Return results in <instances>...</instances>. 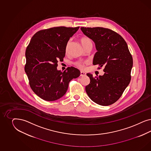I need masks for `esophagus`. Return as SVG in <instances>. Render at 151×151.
Masks as SVG:
<instances>
[{"mask_svg":"<svg viewBox=\"0 0 151 151\" xmlns=\"http://www.w3.org/2000/svg\"><path fill=\"white\" fill-rule=\"evenodd\" d=\"M86 74L85 73H84V72H82V71H81L80 72V76H85Z\"/></svg>","mask_w":151,"mask_h":151,"instance_id":"esophagus-1","label":"esophagus"}]
</instances>
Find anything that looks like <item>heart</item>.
I'll return each mask as SVG.
<instances>
[{"label":"heart","mask_w":151,"mask_h":151,"mask_svg":"<svg viewBox=\"0 0 151 151\" xmlns=\"http://www.w3.org/2000/svg\"><path fill=\"white\" fill-rule=\"evenodd\" d=\"M80 41L82 44L83 46L85 47L88 45L90 44H92V43L91 40L87 37H83L80 39ZM69 42L66 45V51H67L68 49V46H69ZM88 61H78L75 63V65L76 66H77L79 69H85V65L88 64Z\"/></svg>","instance_id":"b5f03b06"}]
</instances>
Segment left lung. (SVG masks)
Wrapping results in <instances>:
<instances>
[{
	"label": "left lung",
	"instance_id": "left-lung-1",
	"mask_svg": "<svg viewBox=\"0 0 151 151\" xmlns=\"http://www.w3.org/2000/svg\"><path fill=\"white\" fill-rule=\"evenodd\" d=\"M83 33L95 43L96 52L93 65L104 66L102 76L90 78L85 90L88 97L96 104L109 106L122 96L131 78L132 56L124 38L110 29L101 27H81Z\"/></svg>",
	"mask_w": 151,
	"mask_h": 151
}]
</instances>
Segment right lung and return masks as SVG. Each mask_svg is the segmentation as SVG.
Returning a JSON list of instances; mask_svg holds the SVG:
<instances>
[{"label":"right lung","mask_w":151,"mask_h":151,"mask_svg":"<svg viewBox=\"0 0 151 151\" xmlns=\"http://www.w3.org/2000/svg\"><path fill=\"white\" fill-rule=\"evenodd\" d=\"M79 29L65 27H51L36 32L25 51V71L34 92L42 99L53 101L67 91L69 83L78 78L80 71L69 67L64 72L57 70L63 61L70 38Z\"/></svg>","instance_id":"right-lung-1"}]
</instances>
